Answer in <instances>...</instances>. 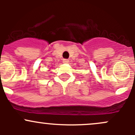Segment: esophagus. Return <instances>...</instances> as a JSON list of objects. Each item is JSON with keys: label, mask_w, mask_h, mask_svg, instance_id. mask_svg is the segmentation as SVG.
Masks as SVG:
<instances>
[{"label": "esophagus", "mask_w": 135, "mask_h": 135, "mask_svg": "<svg viewBox=\"0 0 135 135\" xmlns=\"http://www.w3.org/2000/svg\"><path fill=\"white\" fill-rule=\"evenodd\" d=\"M69 61L68 59H63V61H62V62H63L64 64H67L69 63Z\"/></svg>", "instance_id": "obj_1"}]
</instances>
